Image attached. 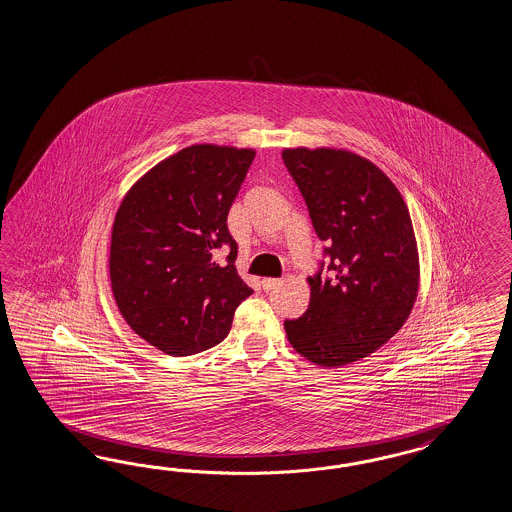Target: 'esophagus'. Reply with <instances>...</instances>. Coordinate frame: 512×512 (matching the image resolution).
I'll use <instances>...</instances> for the list:
<instances>
[{"instance_id": "esophagus-1", "label": "esophagus", "mask_w": 512, "mask_h": 512, "mask_svg": "<svg viewBox=\"0 0 512 512\" xmlns=\"http://www.w3.org/2000/svg\"><path fill=\"white\" fill-rule=\"evenodd\" d=\"M279 283H281V281L276 278L263 279V289L266 293H268V291H274V289H278Z\"/></svg>"}]
</instances>
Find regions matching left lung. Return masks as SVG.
<instances>
[{"label": "left lung", "instance_id": "left-lung-1", "mask_svg": "<svg viewBox=\"0 0 512 512\" xmlns=\"http://www.w3.org/2000/svg\"><path fill=\"white\" fill-rule=\"evenodd\" d=\"M281 157L325 244L308 279V310L285 321L289 343L330 368L368 357L402 328L417 298L419 255L407 206L387 174L360 155L296 148Z\"/></svg>", "mask_w": 512, "mask_h": 512}]
</instances>
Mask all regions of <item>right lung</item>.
I'll use <instances>...</instances> for the list:
<instances>
[{
  "label": "right lung",
  "mask_w": 512,
  "mask_h": 512,
  "mask_svg": "<svg viewBox=\"0 0 512 512\" xmlns=\"http://www.w3.org/2000/svg\"><path fill=\"white\" fill-rule=\"evenodd\" d=\"M253 150L195 144L125 195L110 242V283L125 323L159 351L187 357L225 340L253 289L238 276L227 216ZM228 257L216 261V251Z\"/></svg>",
  "instance_id": "right-lung-1"
}]
</instances>
